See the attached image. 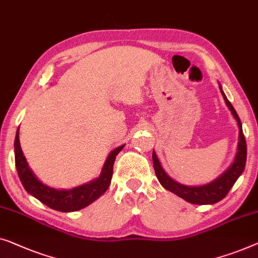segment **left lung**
I'll return each instance as SVG.
<instances>
[{"label": "left lung", "mask_w": 258, "mask_h": 258, "mask_svg": "<svg viewBox=\"0 0 258 258\" xmlns=\"http://www.w3.org/2000/svg\"><path fill=\"white\" fill-rule=\"evenodd\" d=\"M221 93L224 98V101H226L227 106L229 107V110L233 113L234 118L236 119L238 128H239V138H238V146H237V154L236 158L233 162L229 168H228L226 172H224L220 177H217L216 180H214L213 182L208 184H205V186L200 187H190V186H183L176 181L170 179V177L167 175L166 172L162 169L160 165V161L153 151V154H152V158H153V165H154V170L155 175H157L159 182L162 184V187L166 188L167 190L172 191V193L176 194L177 197L182 198L183 200H186L190 203H194V205H213V203H216L222 200L227 197V194L229 193L231 187L234 186V183L236 182L238 176L241 175L244 170L245 167V161H246V143L244 134H243L242 131V122L239 120V117L233 107V105L230 104V101L227 99L226 94L223 93L222 89L220 88Z\"/></svg>", "instance_id": "left-lung-1"}]
</instances>
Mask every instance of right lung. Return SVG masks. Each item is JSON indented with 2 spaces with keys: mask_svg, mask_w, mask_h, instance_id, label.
Instances as JSON below:
<instances>
[{
  "mask_svg": "<svg viewBox=\"0 0 258 258\" xmlns=\"http://www.w3.org/2000/svg\"><path fill=\"white\" fill-rule=\"evenodd\" d=\"M14 146H15L16 169L24 189L51 209L68 213L85 208L86 206L97 200L100 195H103L107 190L111 183L112 174H113L115 157L124 148L125 145L111 152L106 161H105L103 170H101L100 176L98 179L91 181L90 183H85L83 186L72 188V189L69 190L53 189V188L45 186L41 181L37 180V177L34 175V173L28 167L25 158L22 153L19 139V130L16 132Z\"/></svg>",
  "mask_w": 258,
  "mask_h": 258,
  "instance_id": "obj_1",
  "label": "right lung"
}]
</instances>
